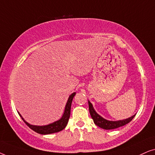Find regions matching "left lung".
Segmentation results:
<instances>
[{"instance_id":"obj_1","label":"left lung","mask_w":155,"mask_h":155,"mask_svg":"<svg viewBox=\"0 0 155 155\" xmlns=\"http://www.w3.org/2000/svg\"><path fill=\"white\" fill-rule=\"evenodd\" d=\"M89 104V110H90V115L92 116V118L94 120L95 125L97 126L100 127V128L105 129V130H111V129H115L119 128L120 126H125L129 122H130L133 118L135 117V115H133L131 117L126 118V119L116 120V121H112V120H108L101 116H99L98 114L95 111V110L93 108V106L90 101H88Z\"/></svg>"}]
</instances>
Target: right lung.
<instances>
[{
    "label": "right lung",
    "mask_w": 155,
    "mask_h": 155,
    "mask_svg": "<svg viewBox=\"0 0 155 155\" xmlns=\"http://www.w3.org/2000/svg\"><path fill=\"white\" fill-rule=\"evenodd\" d=\"M76 93L73 92V94L70 95L68 99L66 105H65L64 113H63L62 117H61L58 120H56L52 124H50L46 126H34V125H31L27 123L26 120H25L24 118H22V116L20 115V114L19 113V115L22 119L23 120L25 124L27 125V126H29L31 130H33L37 133L41 135H47V134H51V133H57L59 131H61L65 128V126H67L68 122L70 115H71V104L72 101H73V97H75Z\"/></svg>",
    "instance_id": "obj_1"
}]
</instances>
